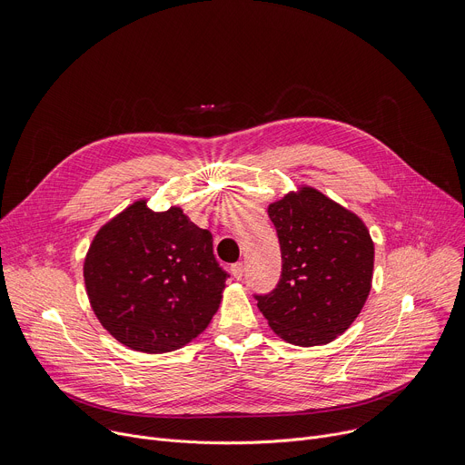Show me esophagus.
Here are the masks:
<instances>
[{
	"instance_id": "1",
	"label": "esophagus",
	"mask_w": 465,
	"mask_h": 465,
	"mask_svg": "<svg viewBox=\"0 0 465 465\" xmlns=\"http://www.w3.org/2000/svg\"><path fill=\"white\" fill-rule=\"evenodd\" d=\"M232 272H233V278H235V280H241L242 274H244V265H242L241 262L235 263V265L232 267Z\"/></svg>"
}]
</instances>
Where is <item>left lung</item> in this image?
Instances as JSON below:
<instances>
[{"instance_id":"left-lung-1","label":"left lung","mask_w":465,"mask_h":465,"mask_svg":"<svg viewBox=\"0 0 465 465\" xmlns=\"http://www.w3.org/2000/svg\"><path fill=\"white\" fill-rule=\"evenodd\" d=\"M282 250V276L258 308L283 341H333L360 315L371 291L374 244L363 221L313 187L269 205Z\"/></svg>"}]
</instances>
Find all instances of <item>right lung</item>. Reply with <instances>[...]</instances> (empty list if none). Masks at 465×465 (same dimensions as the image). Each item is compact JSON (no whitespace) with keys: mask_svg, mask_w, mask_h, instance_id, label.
<instances>
[{"mask_svg":"<svg viewBox=\"0 0 465 465\" xmlns=\"http://www.w3.org/2000/svg\"><path fill=\"white\" fill-rule=\"evenodd\" d=\"M94 315L122 345L146 354L182 349L221 306L228 274L213 235L180 207L137 200L94 235L83 265Z\"/></svg>","mask_w":465,"mask_h":465,"instance_id":"add662e5","label":"right lung"}]
</instances>
